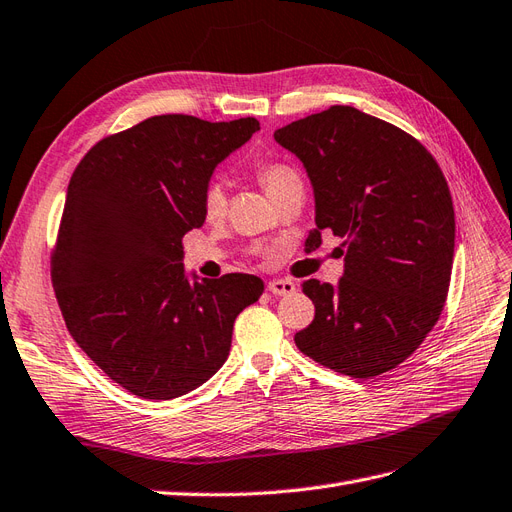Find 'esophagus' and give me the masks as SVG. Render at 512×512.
Returning <instances> with one entry per match:
<instances>
[{
  "instance_id": "34e87169",
  "label": "esophagus",
  "mask_w": 512,
  "mask_h": 512,
  "mask_svg": "<svg viewBox=\"0 0 512 512\" xmlns=\"http://www.w3.org/2000/svg\"><path fill=\"white\" fill-rule=\"evenodd\" d=\"M269 292L275 294V297H286V294H292L294 288H297V284L290 282V280H271L269 282Z\"/></svg>"
}]
</instances>
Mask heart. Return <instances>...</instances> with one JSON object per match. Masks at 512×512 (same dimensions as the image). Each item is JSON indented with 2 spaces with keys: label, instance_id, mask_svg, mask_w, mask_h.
I'll list each match as a JSON object with an SVG mask.
<instances>
[{
  "label": "heart",
  "instance_id": "obj_1",
  "mask_svg": "<svg viewBox=\"0 0 512 512\" xmlns=\"http://www.w3.org/2000/svg\"><path fill=\"white\" fill-rule=\"evenodd\" d=\"M258 181L262 183V188H265V192L271 198H277L286 190L294 188V185H303L297 170H294L286 162L260 164L258 166ZM224 213H226L224 185L220 181H209L203 190V215L209 222H213V220H220Z\"/></svg>",
  "mask_w": 512,
  "mask_h": 512
}]
</instances>
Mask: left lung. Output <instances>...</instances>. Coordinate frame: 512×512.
<instances>
[{
    "instance_id": "left-lung-1",
    "label": "left lung",
    "mask_w": 512,
    "mask_h": 512,
    "mask_svg": "<svg viewBox=\"0 0 512 512\" xmlns=\"http://www.w3.org/2000/svg\"><path fill=\"white\" fill-rule=\"evenodd\" d=\"M275 141L297 156L312 181L316 228L342 237L337 286L303 282L316 305L294 344L350 378L384 374L423 344L451 284L455 209L431 153L408 132L352 106L292 121Z\"/></svg>"
}]
</instances>
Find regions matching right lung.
Masks as SVG:
<instances>
[{
    "instance_id": "obj_1",
    "label": "right lung",
    "mask_w": 512,
    "mask_h": 512,
    "mask_svg": "<svg viewBox=\"0 0 512 512\" xmlns=\"http://www.w3.org/2000/svg\"><path fill=\"white\" fill-rule=\"evenodd\" d=\"M260 130L156 115L102 138L72 173L51 280L74 342L143 399L198 389L228 359L232 324L265 284L247 273L185 277L181 239L205 224L213 168Z\"/></svg>"
}]
</instances>
